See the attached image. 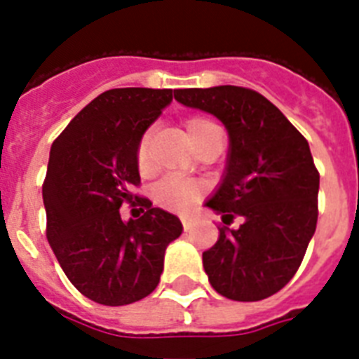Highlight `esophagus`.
<instances>
[{
  "label": "esophagus",
  "instance_id": "esophagus-1",
  "mask_svg": "<svg viewBox=\"0 0 359 359\" xmlns=\"http://www.w3.org/2000/svg\"><path fill=\"white\" fill-rule=\"evenodd\" d=\"M182 227H184V231L191 229V219L190 218H182Z\"/></svg>",
  "mask_w": 359,
  "mask_h": 359
}]
</instances>
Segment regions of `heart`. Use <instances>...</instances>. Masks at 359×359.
Returning a JSON list of instances; mask_svg holds the SVG:
<instances>
[{
	"mask_svg": "<svg viewBox=\"0 0 359 359\" xmlns=\"http://www.w3.org/2000/svg\"><path fill=\"white\" fill-rule=\"evenodd\" d=\"M184 128L188 132L191 145L197 147V143L210 130H216L218 126L212 121L203 119V117H190V119H186ZM149 145H151V130L143 132V135L137 141V147H135V162H137L140 171L149 169ZM199 194H201V186L197 182L177 179V177H165L152 188L154 203L160 205V207L168 208V210H186L199 197Z\"/></svg>",
	"mask_w": 359,
	"mask_h": 359,
	"instance_id": "heart-1",
	"label": "heart"
}]
</instances>
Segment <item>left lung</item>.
<instances>
[{"instance_id": "left-lung-1", "label": "left lung", "mask_w": 359, "mask_h": 359, "mask_svg": "<svg viewBox=\"0 0 359 359\" xmlns=\"http://www.w3.org/2000/svg\"><path fill=\"white\" fill-rule=\"evenodd\" d=\"M175 100L218 117L229 132L224 179L205 203L225 224L203 251L208 281L229 300H264L292 279L317 229L320 177L309 143L245 87L177 89ZM235 217L241 227L229 230Z\"/></svg>"}]
</instances>
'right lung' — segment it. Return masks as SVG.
Returning <instances> with one entry per match:
<instances>
[{
    "label": "right lung",
    "instance_id": "right-lung-1",
    "mask_svg": "<svg viewBox=\"0 0 359 359\" xmlns=\"http://www.w3.org/2000/svg\"><path fill=\"white\" fill-rule=\"evenodd\" d=\"M173 89H109L53 141L42 199L46 236L70 283L102 306H126L160 283L163 255L182 233L175 214L135 196L144 212L124 222L118 208L140 186L135 147Z\"/></svg>",
    "mask_w": 359,
    "mask_h": 359
}]
</instances>
